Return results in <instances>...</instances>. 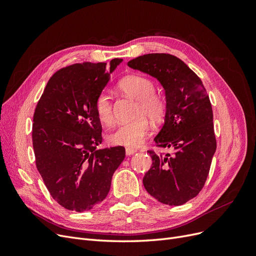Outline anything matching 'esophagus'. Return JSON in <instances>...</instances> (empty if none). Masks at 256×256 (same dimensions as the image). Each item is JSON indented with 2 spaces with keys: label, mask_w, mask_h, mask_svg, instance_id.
Instances as JSON below:
<instances>
[{
  "label": "esophagus",
  "mask_w": 256,
  "mask_h": 256,
  "mask_svg": "<svg viewBox=\"0 0 256 256\" xmlns=\"http://www.w3.org/2000/svg\"><path fill=\"white\" fill-rule=\"evenodd\" d=\"M134 152H136V150L134 148H126V156H131V154H134Z\"/></svg>",
  "instance_id": "esophagus-1"
}]
</instances>
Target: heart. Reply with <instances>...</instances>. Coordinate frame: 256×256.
Masks as SVG:
<instances>
[{
  "instance_id": "obj_1",
  "label": "heart",
  "mask_w": 256,
  "mask_h": 256,
  "mask_svg": "<svg viewBox=\"0 0 256 256\" xmlns=\"http://www.w3.org/2000/svg\"><path fill=\"white\" fill-rule=\"evenodd\" d=\"M118 88L122 94L138 102L134 112L136 118L116 127L108 136V141L113 145L131 148L140 145L148 134L150 122L145 116L152 122H160L166 115V102L164 97L154 92V83L143 76H127L118 82ZM95 112L100 122L104 125H111L113 122L112 102L106 92L97 96Z\"/></svg>"
}]
</instances>
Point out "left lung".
I'll return each instance as SVG.
<instances>
[{"label":"left lung","mask_w":256,"mask_h":256,"mask_svg":"<svg viewBox=\"0 0 256 256\" xmlns=\"http://www.w3.org/2000/svg\"><path fill=\"white\" fill-rule=\"evenodd\" d=\"M128 66L156 78L166 92L164 124L154 141L173 150H148L152 168L143 177L146 191L160 203L180 206L204 187L216 148L212 104L198 76L166 53L144 54Z\"/></svg>","instance_id":"8db88e82"}]
</instances>
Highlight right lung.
I'll list each match as a JSON object with an SVG mask.
<instances>
[{
	"label": "right lung",
	"mask_w": 256,
	"mask_h": 256,
	"mask_svg": "<svg viewBox=\"0 0 256 256\" xmlns=\"http://www.w3.org/2000/svg\"><path fill=\"white\" fill-rule=\"evenodd\" d=\"M122 62H85L60 69L47 83L33 118L36 166L51 196L68 210L82 212L108 196L122 146L96 150L102 142L95 102Z\"/></svg>",
	"instance_id": "add662e5"
}]
</instances>
